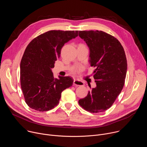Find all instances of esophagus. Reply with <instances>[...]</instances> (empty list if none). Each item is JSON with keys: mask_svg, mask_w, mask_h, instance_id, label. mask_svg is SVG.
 <instances>
[{"mask_svg": "<svg viewBox=\"0 0 147 147\" xmlns=\"http://www.w3.org/2000/svg\"><path fill=\"white\" fill-rule=\"evenodd\" d=\"M73 84L76 86H82L84 85V84L83 82L77 80H74L73 81Z\"/></svg>", "mask_w": 147, "mask_h": 147, "instance_id": "1", "label": "esophagus"}]
</instances>
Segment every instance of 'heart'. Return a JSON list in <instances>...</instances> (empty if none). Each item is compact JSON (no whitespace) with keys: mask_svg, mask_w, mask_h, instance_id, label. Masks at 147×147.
Masks as SVG:
<instances>
[{"mask_svg":"<svg viewBox=\"0 0 147 147\" xmlns=\"http://www.w3.org/2000/svg\"><path fill=\"white\" fill-rule=\"evenodd\" d=\"M85 47L84 45L83 44H80L78 45V47ZM84 69V67L82 66H74L73 67L72 69H71V71L73 73H79L80 71H82Z\"/></svg>","mask_w":147,"mask_h":147,"instance_id":"b5f03b06","label":"heart"}]
</instances>
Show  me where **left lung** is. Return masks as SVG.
<instances>
[{
    "label": "left lung",
    "instance_id": "1",
    "mask_svg": "<svg viewBox=\"0 0 147 147\" xmlns=\"http://www.w3.org/2000/svg\"><path fill=\"white\" fill-rule=\"evenodd\" d=\"M79 36L90 49L96 87L78 103L91 113L102 112L112 107L123 88L127 67L125 54L120 42L103 31H80Z\"/></svg>",
    "mask_w": 147,
    "mask_h": 147
}]
</instances>
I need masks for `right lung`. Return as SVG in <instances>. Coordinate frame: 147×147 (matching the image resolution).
I'll use <instances>...</instances> for the list:
<instances>
[{
    "label": "right lung",
    "mask_w": 147,
    "mask_h": 147,
    "mask_svg": "<svg viewBox=\"0 0 147 147\" xmlns=\"http://www.w3.org/2000/svg\"><path fill=\"white\" fill-rule=\"evenodd\" d=\"M78 31L51 30L34 38L27 47L20 63V82L28 106L39 112L59 104L62 91L72 86L70 77L55 78L52 69L62 47L78 36Z\"/></svg>",
    "instance_id": "right-lung-1"
}]
</instances>
